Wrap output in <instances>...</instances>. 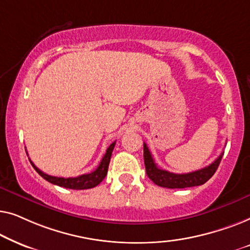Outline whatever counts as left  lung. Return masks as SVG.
I'll return each instance as SVG.
<instances>
[{
    "mask_svg": "<svg viewBox=\"0 0 250 250\" xmlns=\"http://www.w3.org/2000/svg\"><path fill=\"white\" fill-rule=\"evenodd\" d=\"M223 153L224 152H222L218 156V158L207 167L186 174H175L159 168L155 160H153L149 148L146 146V143H143V158H145L146 175L157 186L168 188V189H183V188L197 187L206 183L216 172L222 157H223Z\"/></svg>",
    "mask_w": 250,
    "mask_h": 250,
    "instance_id": "obj_1",
    "label": "left lung"
}]
</instances>
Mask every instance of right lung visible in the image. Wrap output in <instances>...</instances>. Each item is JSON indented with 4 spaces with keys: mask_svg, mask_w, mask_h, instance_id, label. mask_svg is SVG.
Returning a JSON list of instances; mask_svg holds the SVG:
<instances>
[{
    "mask_svg": "<svg viewBox=\"0 0 250 250\" xmlns=\"http://www.w3.org/2000/svg\"><path fill=\"white\" fill-rule=\"evenodd\" d=\"M115 145H116V141L112 142L111 145L108 146L107 151H105L104 158H102L100 164H99L97 169L93 170L92 173L83 174V175H80L77 177H67V179H64V177L49 175V174H45L41 169L37 168V167L32 163V160H30V164H32L36 172L39 173L44 180H46L47 182L56 184V186H59L62 188H67V189H73V190L91 189V188H94L97 187L98 184H100L102 182V180L104 179L105 175H107L109 163H110L111 153H112V150H114Z\"/></svg>",
    "mask_w": 250,
    "mask_h": 250,
    "instance_id": "right-lung-1",
    "label": "right lung"
}]
</instances>
